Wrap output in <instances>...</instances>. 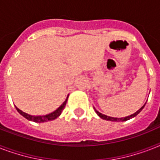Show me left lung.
Listing matches in <instances>:
<instances>
[{"label":"left lung","mask_w":160,"mask_h":160,"mask_svg":"<svg viewBox=\"0 0 160 160\" xmlns=\"http://www.w3.org/2000/svg\"><path fill=\"white\" fill-rule=\"evenodd\" d=\"M144 105H144V106H142L141 108H140V109H139L138 111L135 112L134 114H131V115H129V116L124 117V118H114V117L107 116V115H105V114H101V113H100L99 111H97V110H96L95 109V112H96V114H97L98 115H99V116H100V118H101V119H106V120H109V121H125V120H128V119H131V118H133V117L136 116L137 114H139V112L141 111L142 109H143V108L144 107Z\"/></svg>","instance_id":"1"}]
</instances>
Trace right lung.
<instances>
[{
  "label": "right lung",
  "mask_w": 160,
  "mask_h": 160,
  "mask_svg": "<svg viewBox=\"0 0 160 160\" xmlns=\"http://www.w3.org/2000/svg\"><path fill=\"white\" fill-rule=\"evenodd\" d=\"M68 100V96L66 98V100L64 101L62 105H60L59 108H58L55 111H54L53 113L51 114H46V115H43V116H32V115H30V114H27L25 112L21 111V109H19L17 107H16V110L20 113V114L22 115L23 117H25L26 119H27L28 120H31V121L36 122V123H41V122H46V121H50V120H53V119H56L58 116H60V114H61L63 109L65 108V105H66V102H67Z\"/></svg>",
  "instance_id": "1"
}]
</instances>
